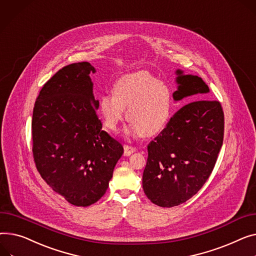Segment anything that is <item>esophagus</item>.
Listing matches in <instances>:
<instances>
[{"label": "esophagus", "mask_w": 256, "mask_h": 256, "mask_svg": "<svg viewBox=\"0 0 256 256\" xmlns=\"http://www.w3.org/2000/svg\"><path fill=\"white\" fill-rule=\"evenodd\" d=\"M124 156H130L132 153H134L136 151V148L132 147V146H128V145H124Z\"/></svg>", "instance_id": "34e87169"}]
</instances>
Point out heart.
<instances>
[{
	"label": "heart",
	"instance_id": "b5f03b06",
	"mask_svg": "<svg viewBox=\"0 0 256 256\" xmlns=\"http://www.w3.org/2000/svg\"><path fill=\"white\" fill-rule=\"evenodd\" d=\"M134 136L153 137L166 126L172 110V92L166 84L147 72L124 75L113 85V94L100 96L98 111L104 126L116 132L124 118Z\"/></svg>",
	"mask_w": 256,
	"mask_h": 256
}]
</instances>
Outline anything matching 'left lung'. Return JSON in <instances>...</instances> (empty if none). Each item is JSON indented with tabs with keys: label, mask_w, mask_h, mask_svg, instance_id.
<instances>
[{
	"label": "left lung",
	"mask_w": 256,
	"mask_h": 256,
	"mask_svg": "<svg viewBox=\"0 0 256 256\" xmlns=\"http://www.w3.org/2000/svg\"><path fill=\"white\" fill-rule=\"evenodd\" d=\"M175 100L190 102L170 119L164 130L148 144L143 173L147 198L164 208L192 198L210 177L224 142V115L218 100L208 98V85L198 76L176 71Z\"/></svg>",
	"instance_id": "1"
}]
</instances>
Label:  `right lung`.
Segmentation results:
<instances>
[{"label": "right lung", "mask_w": 256, "mask_h": 256, "mask_svg": "<svg viewBox=\"0 0 256 256\" xmlns=\"http://www.w3.org/2000/svg\"><path fill=\"white\" fill-rule=\"evenodd\" d=\"M88 62L56 72L36 100L32 119V156L38 172L74 206L88 207L103 196L124 153L98 117V100Z\"/></svg>", "instance_id": "obj_1"}]
</instances>
